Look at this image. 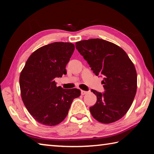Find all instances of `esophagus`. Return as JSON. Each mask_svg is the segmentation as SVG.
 <instances>
[{
	"label": "esophagus",
	"instance_id": "esophagus-1",
	"mask_svg": "<svg viewBox=\"0 0 154 154\" xmlns=\"http://www.w3.org/2000/svg\"><path fill=\"white\" fill-rule=\"evenodd\" d=\"M88 91H84V90L81 91V94H82V95H85V94H88Z\"/></svg>",
	"mask_w": 154,
	"mask_h": 154
}]
</instances>
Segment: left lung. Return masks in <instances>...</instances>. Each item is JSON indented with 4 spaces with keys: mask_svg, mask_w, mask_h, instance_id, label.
Returning <instances> with one entry per match:
<instances>
[{
    "mask_svg": "<svg viewBox=\"0 0 154 154\" xmlns=\"http://www.w3.org/2000/svg\"><path fill=\"white\" fill-rule=\"evenodd\" d=\"M75 47L94 74L103 77L105 92L91 90L97 97L95 105L90 107L91 114L101 123L118 121L129 110L137 92L133 63L121 48L100 38L81 41Z\"/></svg>",
    "mask_w": 154,
    "mask_h": 154,
    "instance_id": "obj_1",
    "label": "left lung"
}]
</instances>
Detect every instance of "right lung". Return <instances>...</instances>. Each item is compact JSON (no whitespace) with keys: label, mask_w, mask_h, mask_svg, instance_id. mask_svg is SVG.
I'll list each match as a JSON object with an SVG mask.
<instances>
[{"label":"right lung","mask_w":154,"mask_h":154,"mask_svg":"<svg viewBox=\"0 0 154 154\" xmlns=\"http://www.w3.org/2000/svg\"><path fill=\"white\" fill-rule=\"evenodd\" d=\"M71 43L55 42L31 54L21 72L20 87L26 108L32 118L45 126H56L66 118L79 89L56 86L54 79L66 74V66L73 53Z\"/></svg>","instance_id":"add662e5"}]
</instances>
